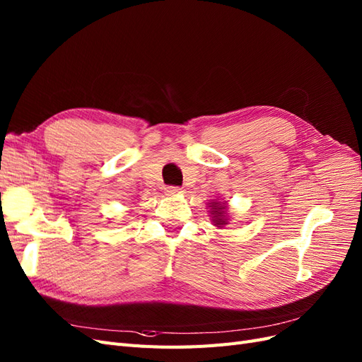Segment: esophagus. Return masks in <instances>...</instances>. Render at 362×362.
<instances>
[{"mask_svg": "<svg viewBox=\"0 0 362 362\" xmlns=\"http://www.w3.org/2000/svg\"><path fill=\"white\" fill-rule=\"evenodd\" d=\"M180 190H181L180 187H168V189H166V193H168V194H175V193H180Z\"/></svg>", "mask_w": 362, "mask_h": 362, "instance_id": "obj_1", "label": "esophagus"}]
</instances>
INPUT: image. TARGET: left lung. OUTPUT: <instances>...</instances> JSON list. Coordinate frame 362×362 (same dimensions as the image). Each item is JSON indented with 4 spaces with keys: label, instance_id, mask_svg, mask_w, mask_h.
Instances as JSON below:
<instances>
[{
    "label": "left lung",
    "instance_id": "left-lung-1",
    "mask_svg": "<svg viewBox=\"0 0 362 362\" xmlns=\"http://www.w3.org/2000/svg\"><path fill=\"white\" fill-rule=\"evenodd\" d=\"M210 214H211V221L214 222L216 226H223L228 223V218H226V206H225V202H217V201H211L210 202Z\"/></svg>",
    "mask_w": 362,
    "mask_h": 362
}]
</instances>
